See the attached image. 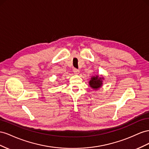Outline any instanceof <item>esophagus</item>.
Segmentation results:
<instances>
[{
    "label": "esophagus",
    "mask_w": 149,
    "mask_h": 149,
    "mask_svg": "<svg viewBox=\"0 0 149 149\" xmlns=\"http://www.w3.org/2000/svg\"><path fill=\"white\" fill-rule=\"evenodd\" d=\"M73 72H74V74H78L79 73V70L77 69H76V68H74V69H73Z\"/></svg>",
    "instance_id": "esophagus-1"
}]
</instances>
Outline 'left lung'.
Instances as JSON below:
<instances>
[{"label":"left lung","mask_w":149,"mask_h":149,"mask_svg":"<svg viewBox=\"0 0 149 149\" xmlns=\"http://www.w3.org/2000/svg\"><path fill=\"white\" fill-rule=\"evenodd\" d=\"M89 84L92 88L97 90V88L101 87L102 84V80L101 77L99 78L98 75H97L96 77H92V78H91V80L89 82Z\"/></svg>","instance_id":"1"}]
</instances>
